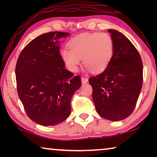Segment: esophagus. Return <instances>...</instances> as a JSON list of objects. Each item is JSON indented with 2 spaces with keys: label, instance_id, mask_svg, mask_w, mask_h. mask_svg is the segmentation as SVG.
Wrapping results in <instances>:
<instances>
[{
  "label": "esophagus",
  "instance_id": "esophagus-1",
  "mask_svg": "<svg viewBox=\"0 0 157 157\" xmlns=\"http://www.w3.org/2000/svg\"><path fill=\"white\" fill-rule=\"evenodd\" d=\"M82 84H86L87 82H88V78H84V77H82Z\"/></svg>",
  "mask_w": 157,
  "mask_h": 157
}]
</instances>
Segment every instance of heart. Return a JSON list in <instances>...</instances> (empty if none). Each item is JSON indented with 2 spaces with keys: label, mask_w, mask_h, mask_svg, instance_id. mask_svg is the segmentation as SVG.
Returning <instances> with one entry per match:
<instances>
[{
  "label": "heart",
  "mask_w": 157,
  "mask_h": 157,
  "mask_svg": "<svg viewBox=\"0 0 157 157\" xmlns=\"http://www.w3.org/2000/svg\"><path fill=\"white\" fill-rule=\"evenodd\" d=\"M68 48L61 51V56L69 71L76 72L82 59L84 65L94 73L107 68L114 56V42L105 33H83L68 42Z\"/></svg>",
  "instance_id": "obj_1"
}]
</instances>
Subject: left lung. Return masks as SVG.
<instances>
[{"instance_id": "1", "label": "left lung", "mask_w": 157, "mask_h": 157, "mask_svg": "<svg viewBox=\"0 0 157 157\" xmlns=\"http://www.w3.org/2000/svg\"><path fill=\"white\" fill-rule=\"evenodd\" d=\"M114 42V56L102 73L89 79L95 109L105 119L118 121L134 111L143 85V66L136 48L127 37L108 30Z\"/></svg>"}]
</instances>
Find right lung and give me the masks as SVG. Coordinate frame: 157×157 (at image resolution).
<instances>
[{
    "instance_id": "1",
    "label": "right lung",
    "mask_w": 157,
    "mask_h": 157,
    "mask_svg": "<svg viewBox=\"0 0 157 157\" xmlns=\"http://www.w3.org/2000/svg\"><path fill=\"white\" fill-rule=\"evenodd\" d=\"M68 33L50 32L31 41L16 65L18 97L28 116L43 126L55 125L68 118L80 77L66 70L59 53V39Z\"/></svg>"
}]
</instances>
